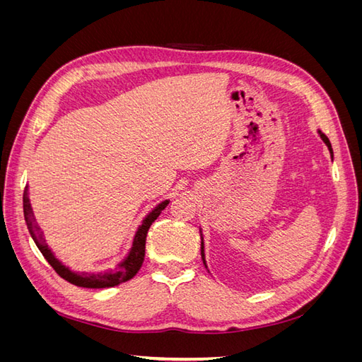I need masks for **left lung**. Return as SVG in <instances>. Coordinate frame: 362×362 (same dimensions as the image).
<instances>
[{
  "instance_id": "8db88e82",
  "label": "left lung",
  "mask_w": 362,
  "mask_h": 362,
  "mask_svg": "<svg viewBox=\"0 0 362 362\" xmlns=\"http://www.w3.org/2000/svg\"><path fill=\"white\" fill-rule=\"evenodd\" d=\"M319 134H320V137H322V140L325 141L326 144V146H327V149H329V152H331V156L334 157V152H332V146H331V141H329V139H327L322 131H319ZM201 255H202V261H204V264H205V267H206V262H205V254H204V240L201 242Z\"/></svg>"
}]
</instances>
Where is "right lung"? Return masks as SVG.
<instances>
[{
	"label": "right lung",
	"instance_id": "obj_1",
	"mask_svg": "<svg viewBox=\"0 0 362 362\" xmlns=\"http://www.w3.org/2000/svg\"><path fill=\"white\" fill-rule=\"evenodd\" d=\"M23 202H24V217H25L28 233L33 237V240H35V243L42 252V255L45 257V259L49 262L51 267L59 273V276H62L64 281L74 284V286L83 287V288H108V287L119 286V284L127 282L131 278H134L136 273L140 270L141 264H144L146 234L149 231V228L152 222L156 221V218L160 216V213L169 204V201H163L144 218V222H141L134 235L133 246H131L128 255L125 257L124 261L119 262L115 270H108L104 273H86V272L76 273V272H72L69 267L62 264V261H59L56 257H54L51 249L48 247L40 228L36 223L35 214H33V208L28 198V187H25L24 190Z\"/></svg>",
	"mask_w": 362,
	"mask_h": 362
}]
</instances>
